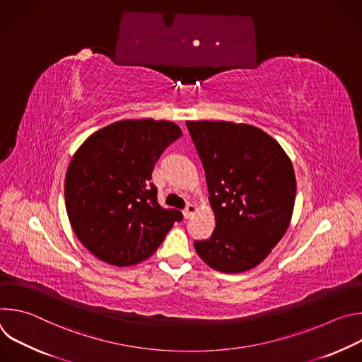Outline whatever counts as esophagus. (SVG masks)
Masks as SVG:
<instances>
[{"label":"esophagus","mask_w":362,"mask_h":362,"mask_svg":"<svg viewBox=\"0 0 362 362\" xmlns=\"http://www.w3.org/2000/svg\"><path fill=\"white\" fill-rule=\"evenodd\" d=\"M196 211H197L196 204H193V203H187V204H186V208H185V211H183V215H185V218H186V219H189V218H192V216L196 214Z\"/></svg>","instance_id":"esophagus-1"}]
</instances>
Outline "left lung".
Masks as SVG:
<instances>
[{
    "mask_svg": "<svg viewBox=\"0 0 362 362\" xmlns=\"http://www.w3.org/2000/svg\"><path fill=\"white\" fill-rule=\"evenodd\" d=\"M202 160L216 229L196 240L202 259L236 274L259 265L285 235L296 180L279 143L264 130L230 122H186Z\"/></svg>",
    "mask_w": 362,
    "mask_h": 362,
    "instance_id": "8db88e82",
    "label": "left lung"
}]
</instances>
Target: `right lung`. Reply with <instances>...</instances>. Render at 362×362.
Wrapping results in <instances>:
<instances>
[{
  "mask_svg": "<svg viewBox=\"0 0 362 362\" xmlns=\"http://www.w3.org/2000/svg\"><path fill=\"white\" fill-rule=\"evenodd\" d=\"M182 136L166 120H122L91 134L66 175L64 199L78 240L116 267L139 264L163 242L183 215L158 202L151 172L165 148Z\"/></svg>",
  "mask_w": 362,
  "mask_h": 362,
  "instance_id": "obj_1",
  "label": "right lung"
}]
</instances>
